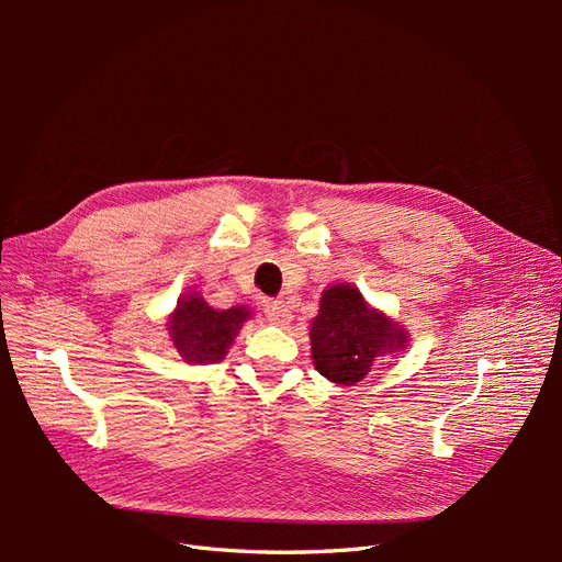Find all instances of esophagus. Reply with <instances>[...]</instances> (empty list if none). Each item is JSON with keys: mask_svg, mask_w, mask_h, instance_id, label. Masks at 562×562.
I'll return each instance as SVG.
<instances>
[{"mask_svg": "<svg viewBox=\"0 0 562 562\" xmlns=\"http://www.w3.org/2000/svg\"><path fill=\"white\" fill-rule=\"evenodd\" d=\"M265 314L271 323H277V326H285V323L293 318L291 310H288L281 300H267L265 302Z\"/></svg>", "mask_w": 562, "mask_h": 562, "instance_id": "esophagus-1", "label": "esophagus"}]
</instances>
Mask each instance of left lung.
<instances>
[{
	"label": "left lung",
	"instance_id": "obj_1",
	"mask_svg": "<svg viewBox=\"0 0 562 562\" xmlns=\"http://www.w3.org/2000/svg\"><path fill=\"white\" fill-rule=\"evenodd\" d=\"M310 337L316 370L337 384L361 382L378 356L405 345L396 323L368 310L361 293L345 283L323 291Z\"/></svg>",
	"mask_w": 562,
	"mask_h": 562
}]
</instances>
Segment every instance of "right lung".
Segmentation results:
<instances>
[{
	"instance_id": "1",
	"label": "right lung",
	"mask_w": 562,
	"mask_h": 562,
	"mask_svg": "<svg viewBox=\"0 0 562 562\" xmlns=\"http://www.w3.org/2000/svg\"><path fill=\"white\" fill-rule=\"evenodd\" d=\"M250 316L246 307L213 310L196 293L178 300V310L168 321L173 347L187 363H215L227 353L236 330Z\"/></svg>"
}]
</instances>
